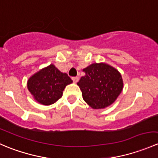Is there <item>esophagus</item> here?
Returning a JSON list of instances; mask_svg holds the SVG:
<instances>
[{
  "label": "esophagus",
  "instance_id": "34e87169",
  "mask_svg": "<svg viewBox=\"0 0 158 158\" xmlns=\"http://www.w3.org/2000/svg\"><path fill=\"white\" fill-rule=\"evenodd\" d=\"M72 79H73V81L75 82V83H76V82L79 81V77H77V76H76V77H73L72 78Z\"/></svg>",
  "mask_w": 158,
  "mask_h": 158
}]
</instances>
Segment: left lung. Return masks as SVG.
<instances>
[{
  "instance_id": "1",
  "label": "left lung",
  "mask_w": 158,
  "mask_h": 158,
  "mask_svg": "<svg viewBox=\"0 0 158 158\" xmlns=\"http://www.w3.org/2000/svg\"><path fill=\"white\" fill-rule=\"evenodd\" d=\"M85 75L77 83L83 99L94 109L111 106L123 89L121 73L109 64L92 63L82 69Z\"/></svg>"
}]
</instances>
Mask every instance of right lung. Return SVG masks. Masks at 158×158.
Wrapping results in <instances>:
<instances>
[{
	"label": "right lung",
	"instance_id": "obj_1",
	"mask_svg": "<svg viewBox=\"0 0 158 158\" xmlns=\"http://www.w3.org/2000/svg\"><path fill=\"white\" fill-rule=\"evenodd\" d=\"M73 80L66 73H61L53 64L40 69L30 77L28 90L40 104L49 106L60 99L66 86Z\"/></svg>",
	"mask_w": 158,
	"mask_h": 158
}]
</instances>
